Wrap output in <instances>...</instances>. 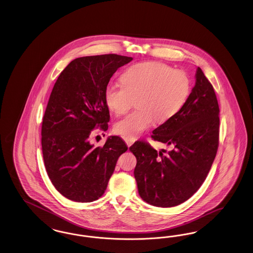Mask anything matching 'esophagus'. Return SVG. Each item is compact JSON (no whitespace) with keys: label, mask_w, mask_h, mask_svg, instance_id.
<instances>
[{"label":"esophagus","mask_w":253,"mask_h":253,"mask_svg":"<svg viewBox=\"0 0 253 253\" xmlns=\"http://www.w3.org/2000/svg\"><path fill=\"white\" fill-rule=\"evenodd\" d=\"M124 140H125V142H126L127 146H128V147H130L131 145L134 143L135 138H134V137H132V136H125V137H124Z\"/></svg>","instance_id":"obj_1"}]
</instances>
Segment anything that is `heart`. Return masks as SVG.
Returning <instances> with one entry per match:
<instances>
[{
	"label": "heart",
	"mask_w": 253,
	"mask_h": 253,
	"mask_svg": "<svg viewBox=\"0 0 253 253\" xmlns=\"http://www.w3.org/2000/svg\"><path fill=\"white\" fill-rule=\"evenodd\" d=\"M122 84H109L105 100L110 110L122 115L134 110L115 125L116 132L126 136H137L149 129L154 121L162 123L174 117L191 92V82L180 70L158 61H146L129 67L121 76Z\"/></svg>",
	"instance_id": "heart-1"
}]
</instances>
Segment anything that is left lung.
Wrapping results in <instances>:
<instances>
[{"label": "left lung", "mask_w": 253, "mask_h": 253, "mask_svg": "<svg viewBox=\"0 0 253 253\" xmlns=\"http://www.w3.org/2000/svg\"><path fill=\"white\" fill-rule=\"evenodd\" d=\"M219 106L214 89L197 67L195 85L180 111L153 131L152 137L170 145L167 155L145 141L130 151L136 157L134 178L148 204L169 208L192 197L203 184L219 144Z\"/></svg>", "instance_id": "1"}]
</instances>
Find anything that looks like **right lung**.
<instances>
[{
	"label": "right lung",
	"instance_id": "obj_1",
	"mask_svg": "<svg viewBox=\"0 0 253 253\" xmlns=\"http://www.w3.org/2000/svg\"><path fill=\"white\" fill-rule=\"evenodd\" d=\"M132 58L116 54L82 57L60 73L42 125L45 169L56 190L75 202H93L105 192L117 161L128 150L118 135L103 147L89 137L110 121L105 88L116 71Z\"/></svg>",
	"mask_w": 253,
	"mask_h": 253
}]
</instances>
